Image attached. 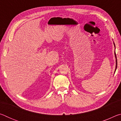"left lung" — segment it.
I'll list each match as a JSON object with an SVG mask.
<instances>
[{"label": "left lung", "instance_id": "8db88e82", "mask_svg": "<svg viewBox=\"0 0 121 121\" xmlns=\"http://www.w3.org/2000/svg\"><path fill=\"white\" fill-rule=\"evenodd\" d=\"M114 46L115 47V44L114 43ZM115 56L116 58V68H115V71L116 70V69H117V58H116V53H115Z\"/></svg>", "mask_w": 121, "mask_h": 121}]
</instances>
